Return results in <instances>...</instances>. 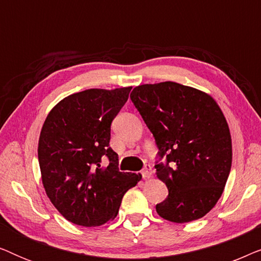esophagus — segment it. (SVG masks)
Returning <instances> with one entry per match:
<instances>
[{
	"instance_id": "obj_1",
	"label": "esophagus",
	"mask_w": 261,
	"mask_h": 261,
	"mask_svg": "<svg viewBox=\"0 0 261 261\" xmlns=\"http://www.w3.org/2000/svg\"><path fill=\"white\" fill-rule=\"evenodd\" d=\"M142 177L145 178V179H147V178H149L152 176V167L151 165H145L144 169H142Z\"/></svg>"
}]
</instances>
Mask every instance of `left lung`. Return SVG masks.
Here are the masks:
<instances>
[{
  "mask_svg": "<svg viewBox=\"0 0 261 261\" xmlns=\"http://www.w3.org/2000/svg\"><path fill=\"white\" fill-rule=\"evenodd\" d=\"M130 99L154 137L156 177L169 190L156 213L176 223L201 219L220 199L231 167L222 110L212 96L174 82L139 85Z\"/></svg>",
  "mask_w": 261,
  "mask_h": 261,
  "instance_id": "left-lung-1",
  "label": "left lung"
}]
</instances>
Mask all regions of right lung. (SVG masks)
Segmentation results:
<instances>
[{"label":"right lung","instance_id":"1","mask_svg":"<svg viewBox=\"0 0 261 261\" xmlns=\"http://www.w3.org/2000/svg\"><path fill=\"white\" fill-rule=\"evenodd\" d=\"M129 88L88 89L62 99L46 117L38 146L41 179L49 201L67 221L97 227L116 217L123 195L141 174L120 172L109 146L110 124ZM108 158L110 164H100Z\"/></svg>","mask_w":261,"mask_h":261}]
</instances>
